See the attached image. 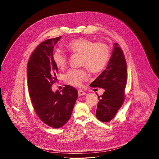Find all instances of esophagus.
<instances>
[{"instance_id":"1","label":"esophagus","mask_w":159,"mask_h":159,"mask_svg":"<svg viewBox=\"0 0 159 159\" xmlns=\"http://www.w3.org/2000/svg\"><path fill=\"white\" fill-rule=\"evenodd\" d=\"M78 94L79 97H81L82 95H86V92L84 91H82V90H79L78 92Z\"/></svg>"}]
</instances>
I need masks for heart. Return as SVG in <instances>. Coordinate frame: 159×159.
<instances>
[{"mask_svg":"<svg viewBox=\"0 0 159 159\" xmlns=\"http://www.w3.org/2000/svg\"><path fill=\"white\" fill-rule=\"evenodd\" d=\"M68 51L73 54L81 55V66L87 67L93 73L100 72L107 65L110 51L108 46L103 42H93L86 38H78L68 42L66 46ZM52 61L56 67L63 69L67 64V56L61 50L55 51ZM88 74L84 70H70L65 76L66 82L73 86H81L87 80Z\"/></svg>","mask_w":159,"mask_h":159,"instance_id":"b5f03b06","label":"heart"}]
</instances>
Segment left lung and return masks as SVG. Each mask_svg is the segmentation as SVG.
I'll use <instances>...</instances> for the list:
<instances>
[{
	"instance_id": "8db88e82",
	"label": "left lung",
	"mask_w": 159,
	"mask_h": 159,
	"mask_svg": "<svg viewBox=\"0 0 159 159\" xmlns=\"http://www.w3.org/2000/svg\"><path fill=\"white\" fill-rule=\"evenodd\" d=\"M126 81L125 59L119 44L114 43L112 55L107 68L90 85L92 88L105 90L102 95L98 96L99 102L96 117L98 120L108 122L113 119L124 100Z\"/></svg>"
}]
</instances>
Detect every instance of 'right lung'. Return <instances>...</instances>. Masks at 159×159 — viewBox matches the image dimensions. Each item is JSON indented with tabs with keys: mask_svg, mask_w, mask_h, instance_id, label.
Instances as JSON below:
<instances>
[{
	"mask_svg": "<svg viewBox=\"0 0 159 159\" xmlns=\"http://www.w3.org/2000/svg\"><path fill=\"white\" fill-rule=\"evenodd\" d=\"M61 38L42 42L33 51L27 67L28 89L34 108L42 121L55 129L68 122L78 98V91L69 85L61 91L51 89L58 71L52 61L53 49Z\"/></svg>",
	"mask_w": 159,
	"mask_h": 159,
	"instance_id": "right-lung-1",
	"label": "right lung"
}]
</instances>
